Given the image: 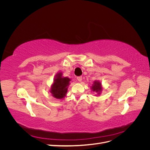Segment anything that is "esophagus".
Listing matches in <instances>:
<instances>
[{"label": "esophagus", "instance_id": "obj_1", "mask_svg": "<svg viewBox=\"0 0 150 150\" xmlns=\"http://www.w3.org/2000/svg\"><path fill=\"white\" fill-rule=\"evenodd\" d=\"M77 79L78 80L79 82H81V81H82V79H83L82 76H78V78H77Z\"/></svg>", "mask_w": 150, "mask_h": 150}]
</instances>
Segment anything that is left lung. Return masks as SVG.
<instances>
[{"label": "left lung", "mask_w": 150, "mask_h": 150, "mask_svg": "<svg viewBox=\"0 0 150 150\" xmlns=\"http://www.w3.org/2000/svg\"><path fill=\"white\" fill-rule=\"evenodd\" d=\"M91 90L93 92L96 93L97 94H95L96 96H99V94H101L103 91V87H102L101 83L99 82V81H94V83L91 86Z\"/></svg>", "instance_id": "8db88e82"}]
</instances>
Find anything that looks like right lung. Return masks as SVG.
<instances>
[{
  "label": "right lung",
  "instance_id": "1",
  "mask_svg": "<svg viewBox=\"0 0 150 150\" xmlns=\"http://www.w3.org/2000/svg\"><path fill=\"white\" fill-rule=\"evenodd\" d=\"M71 80L67 77H63L62 72H58L54 78L50 89L52 96L59 99L64 98L66 96L68 86L70 84L69 82Z\"/></svg>",
  "mask_w": 150,
  "mask_h": 150
}]
</instances>
